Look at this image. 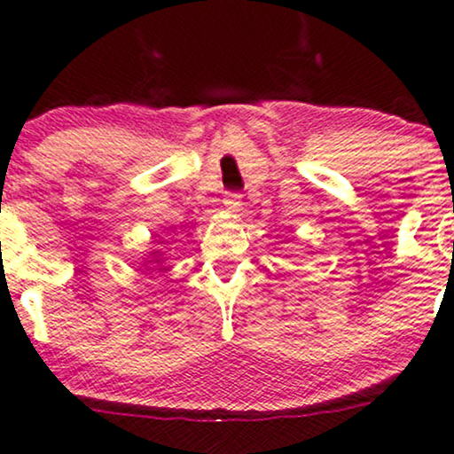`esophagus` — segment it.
Instances as JSON below:
<instances>
[{
  "label": "esophagus",
  "mask_w": 454,
  "mask_h": 454,
  "mask_svg": "<svg viewBox=\"0 0 454 454\" xmlns=\"http://www.w3.org/2000/svg\"><path fill=\"white\" fill-rule=\"evenodd\" d=\"M223 204H225L227 212H236L238 207L242 206V195H239V193H227L225 200H223Z\"/></svg>",
  "instance_id": "1"
}]
</instances>
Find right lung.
I'll list each match as a JSON object with an SVG mask.
<instances>
[{
  "instance_id": "right-lung-1",
  "label": "right lung",
  "mask_w": 454,
  "mask_h": 454,
  "mask_svg": "<svg viewBox=\"0 0 454 454\" xmlns=\"http://www.w3.org/2000/svg\"><path fill=\"white\" fill-rule=\"evenodd\" d=\"M144 270H151V271H154V270H165L163 268V253L159 248H154L151 254H148L146 259H144Z\"/></svg>"
}]
</instances>
